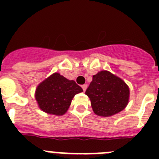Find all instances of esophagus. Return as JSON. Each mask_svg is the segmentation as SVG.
Masks as SVG:
<instances>
[{"mask_svg":"<svg viewBox=\"0 0 159 159\" xmlns=\"http://www.w3.org/2000/svg\"><path fill=\"white\" fill-rule=\"evenodd\" d=\"M81 87H82L83 90H84V92H85L87 89V88H88V85H87V84H84V85H82Z\"/></svg>","mask_w":159,"mask_h":159,"instance_id":"obj_1","label":"esophagus"}]
</instances>
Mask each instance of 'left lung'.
<instances>
[{"mask_svg":"<svg viewBox=\"0 0 159 159\" xmlns=\"http://www.w3.org/2000/svg\"><path fill=\"white\" fill-rule=\"evenodd\" d=\"M85 94L89 97L95 115L109 117L126 108L130 89L121 78L103 70L93 75Z\"/></svg>","mask_w":159,"mask_h":159,"instance_id":"left-lung-1","label":"left lung"}]
</instances>
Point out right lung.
Here are the masks:
<instances>
[{
	"label": "right lung",
	"instance_id": "right-lung-1",
	"mask_svg": "<svg viewBox=\"0 0 159 159\" xmlns=\"http://www.w3.org/2000/svg\"><path fill=\"white\" fill-rule=\"evenodd\" d=\"M83 92L74 80H69L55 72L42 81L35 92V99L39 108L53 116H63L67 111L72 99Z\"/></svg>",
	"mask_w": 159,
	"mask_h": 159
}]
</instances>
